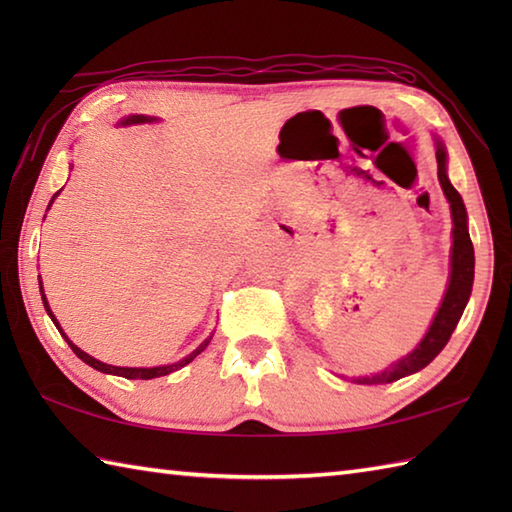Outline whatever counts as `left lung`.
<instances>
[{
	"instance_id": "left-lung-1",
	"label": "left lung",
	"mask_w": 512,
	"mask_h": 512,
	"mask_svg": "<svg viewBox=\"0 0 512 512\" xmlns=\"http://www.w3.org/2000/svg\"><path fill=\"white\" fill-rule=\"evenodd\" d=\"M436 158H438V178L442 184V191L451 204V215H453V253H451V279H449L447 295H444L442 306L436 314V319H433L427 336L420 341L416 350L407 354L396 365L385 369V372H380L376 376L356 378L354 383H361V385L394 383V380L402 376H409L413 372H420L422 367H427L433 358L444 350V345L449 343L455 325H458L462 312L466 308V301L471 297L473 275H475V253H473V242L469 237V228H466V209L460 193L455 191L453 184L449 182L447 151H444L440 143L436 149Z\"/></svg>"
}]
</instances>
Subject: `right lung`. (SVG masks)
<instances>
[{
	"label": "right lung",
	"mask_w": 512,
	"mask_h": 512,
	"mask_svg": "<svg viewBox=\"0 0 512 512\" xmlns=\"http://www.w3.org/2000/svg\"><path fill=\"white\" fill-rule=\"evenodd\" d=\"M145 121H149L147 116H129L127 121H123L125 125H129V123H145ZM54 198H57V193H54ZM52 198V200H54ZM52 200H50V204H52ZM48 204V206H50ZM39 286H41V281H39ZM41 292H43V288H41ZM41 299H43V306H46V310H48V314H50V319L54 321V325H57L59 328V321L54 319V314H52V310H50V306H48V301H46V295H41ZM59 332L63 334V330L59 328ZM65 336V334H63ZM65 341H68V345L72 347V352L81 358L83 363H88L90 367H94V369H99V372H105V374H114V376H123V378H140V380H149V378H158V376H167V374H171V372H176V369H180V367H184V365H189L195 356H198L206 345H209V341L211 339H206L198 350H193L189 356H184L182 361H178V363H173V365H160V367H114V365H107V363H101V361H96V358H92L90 354H85L83 350H79V347H76L68 336H65Z\"/></svg>",
	"instance_id": "right-lung-1"
}]
</instances>
